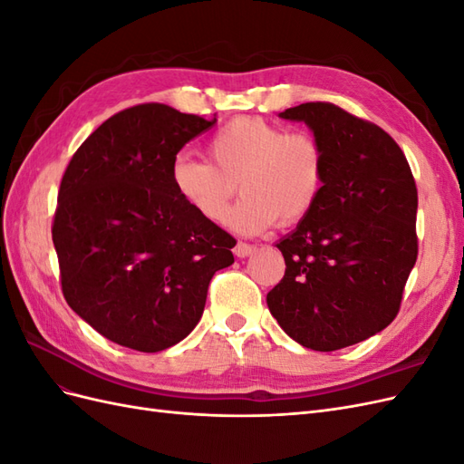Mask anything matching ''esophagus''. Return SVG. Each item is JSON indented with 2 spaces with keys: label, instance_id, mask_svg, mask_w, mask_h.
<instances>
[{
  "label": "esophagus",
  "instance_id": "obj_1",
  "mask_svg": "<svg viewBox=\"0 0 464 464\" xmlns=\"http://www.w3.org/2000/svg\"><path fill=\"white\" fill-rule=\"evenodd\" d=\"M251 254H256V246H249V244H246V242H237V244H236V247H234V256H236V257L244 259V257H247V256H251Z\"/></svg>",
  "mask_w": 464,
  "mask_h": 464
}]
</instances>
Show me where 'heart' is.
<instances>
[{"label":"heart","mask_w":464,"mask_h":464,"mask_svg":"<svg viewBox=\"0 0 464 464\" xmlns=\"http://www.w3.org/2000/svg\"><path fill=\"white\" fill-rule=\"evenodd\" d=\"M210 162L181 152L170 176L178 195L193 210L218 222L237 186L244 198L227 224L236 232L257 234L296 227L312 215L327 181V152L312 133L280 128L257 116H240L210 137Z\"/></svg>","instance_id":"b5f03b06"}]
</instances>
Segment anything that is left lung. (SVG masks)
Here are the masks:
<instances>
[{
    "mask_svg": "<svg viewBox=\"0 0 464 464\" xmlns=\"http://www.w3.org/2000/svg\"><path fill=\"white\" fill-rule=\"evenodd\" d=\"M305 121L327 152L312 215L276 244L286 271L266 294L285 333L331 353L370 339L397 317L418 257V191L404 152L379 125L331 102L280 111Z\"/></svg>",
    "mask_w": 464,
    "mask_h": 464,
    "instance_id": "1",
    "label": "left lung"
}]
</instances>
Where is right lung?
Masks as SVG:
<instances>
[{
  "label": "right lung",
  "mask_w": 464,
  "mask_h": 464,
  "mask_svg": "<svg viewBox=\"0 0 464 464\" xmlns=\"http://www.w3.org/2000/svg\"><path fill=\"white\" fill-rule=\"evenodd\" d=\"M147 102L92 131L67 164L52 240L69 307L108 341L160 353L198 325L234 237L174 189L170 168L215 125Z\"/></svg>",
  "instance_id": "1"
}]
</instances>
